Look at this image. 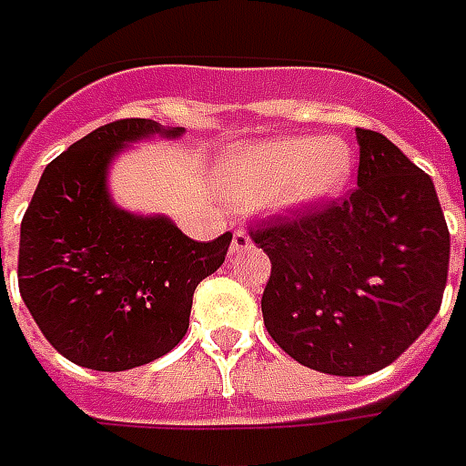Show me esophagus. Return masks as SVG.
Listing matches in <instances>:
<instances>
[{"instance_id": "34e87169", "label": "esophagus", "mask_w": 466, "mask_h": 466, "mask_svg": "<svg viewBox=\"0 0 466 466\" xmlns=\"http://www.w3.org/2000/svg\"><path fill=\"white\" fill-rule=\"evenodd\" d=\"M250 248V236L246 230H236L233 233V243H230V253H240V250Z\"/></svg>"}]
</instances>
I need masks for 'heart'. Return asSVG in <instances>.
<instances>
[{
	"label": "heart",
	"instance_id": "b5f03b06",
	"mask_svg": "<svg viewBox=\"0 0 466 466\" xmlns=\"http://www.w3.org/2000/svg\"><path fill=\"white\" fill-rule=\"evenodd\" d=\"M354 153L339 137L291 135L228 155L223 183L243 203L268 200L279 210H309L344 193Z\"/></svg>",
	"mask_w": 466,
	"mask_h": 466
}]
</instances>
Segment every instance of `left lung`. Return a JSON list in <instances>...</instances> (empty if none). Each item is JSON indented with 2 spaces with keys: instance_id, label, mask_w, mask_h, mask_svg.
Returning a JSON list of instances; mask_svg holds the SVG:
<instances>
[{
  "instance_id": "obj_1",
  "label": "left lung",
  "mask_w": 466,
  "mask_h": 466,
  "mask_svg": "<svg viewBox=\"0 0 466 466\" xmlns=\"http://www.w3.org/2000/svg\"><path fill=\"white\" fill-rule=\"evenodd\" d=\"M356 140V190L250 230L270 258L260 299L270 339L333 376L397 361L437 316L450 270L431 177L381 133L359 127Z\"/></svg>"
}]
</instances>
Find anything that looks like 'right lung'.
Returning a JSON list of instances; mask_svg holds the SVG:
<instances>
[{"label":"right lung","mask_w":466,"mask_h":466,"mask_svg":"<svg viewBox=\"0 0 466 466\" xmlns=\"http://www.w3.org/2000/svg\"><path fill=\"white\" fill-rule=\"evenodd\" d=\"M183 127L127 117L102 125L45 167L19 233V293L49 344L95 371L150 364L180 344L196 286L233 236L187 238L170 218L112 203L107 170L122 147ZM5 273V270H2Z\"/></svg>","instance_id":"1"}]
</instances>
